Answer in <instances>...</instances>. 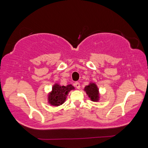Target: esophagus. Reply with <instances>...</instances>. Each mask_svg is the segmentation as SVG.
<instances>
[{
    "label": "esophagus",
    "mask_w": 148,
    "mask_h": 148,
    "mask_svg": "<svg viewBox=\"0 0 148 148\" xmlns=\"http://www.w3.org/2000/svg\"><path fill=\"white\" fill-rule=\"evenodd\" d=\"M74 85H75V86L76 87L77 89H80V83H79L78 82H76L74 84Z\"/></svg>",
    "instance_id": "obj_1"
}]
</instances>
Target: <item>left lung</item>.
<instances>
[{"label":"left lung","mask_w":148,"mask_h":148,"mask_svg":"<svg viewBox=\"0 0 148 148\" xmlns=\"http://www.w3.org/2000/svg\"><path fill=\"white\" fill-rule=\"evenodd\" d=\"M84 91L92 101L97 102L99 99V88L95 83L90 82V84L85 86Z\"/></svg>","instance_id":"obj_1"}]
</instances>
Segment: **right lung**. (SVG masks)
<instances>
[{"label":"right lung","mask_w":148,"mask_h":148,"mask_svg":"<svg viewBox=\"0 0 148 148\" xmlns=\"http://www.w3.org/2000/svg\"><path fill=\"white\" fill-rule=\"evenodd\" d=\"M74 90L72 84L67 86H61L55 84L52 87V90L48 95V103L53 106H60L66 101V97L70 90Z\"/></svg>","instance_id":"add662e5"}]
</instances>
